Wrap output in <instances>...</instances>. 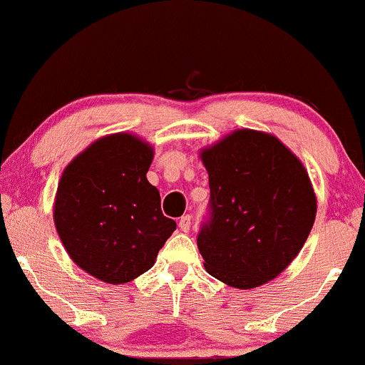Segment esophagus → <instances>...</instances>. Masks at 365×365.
I'll return each instance as SVG.
<instances>
[{"label":"esophagus","instance_id":"esophagus-1","mask_svg":"<svg viewBox=\"0 0 365 365\" xmlns=\"http://www.w3.org/2000/svg\"><path fill=\"white\" fill-rule=\"evenodd\" d=\"M179 228H181L182 232H190V228H191V216H190V214H186V216H182L181 220H179Z\"/></svg>","mask_w":365,"mask_h":365}]
</instances>
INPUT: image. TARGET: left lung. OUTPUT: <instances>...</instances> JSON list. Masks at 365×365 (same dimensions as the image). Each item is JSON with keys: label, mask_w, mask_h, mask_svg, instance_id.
I'll use <instances>...</instances> for the list:
<instances>
[{"label": "left lung", "mask_w": 365, "mask_h": 365, "mask_svg": "<svg viewBox=\"0 0 365 365\" xmlns=\"http://www.w3.org/2000/svg\"><path fill=\"white\" fill-rule=\"evenodd\" d=\"M200 156L210 187L197 237L205 270L230 287H260L292 264L313 228L309 175L290 149L262 131H234Z\"/></svg>", "instance_id": "1"}]
</instances>
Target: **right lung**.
<instances>
[{
    "label": "right lung",
    "mask_w": 365,
    "mask_h": 365,
    "mask_svg": "<svg viewBox=\"0 0 365 365\" xmlns=\"http://www.w3.org/2000/svg\"><path fill=\"white\" fill-rule=\"evenodd\" d=\"M151 161V145L140 138L108 135L75 158L58 184L54 223L63 246L105 283H128L151 269L175 230L145 178Z\"/></svg>",
    "instance_id": "1"
}]
</instances>
